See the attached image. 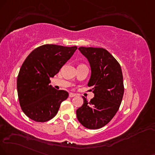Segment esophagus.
I'll return each mask as SVG.
<instances>
[{
	"label": "esophagus",
	"mask_w": 155,
	"mask_h": 155,
	"mask_svg": "<svg viewBox=\"0 0 155 155\" xmlns=\"http://www.w3.org/2000/svg\"><path fill=\"white\" fill-rule=\"evenodd\" d=\"M75 94H74V93H70V94H69V97H70V98H72V97H74L75 96Z\"/></svg>",
	"instance_id": "34e87169"
}]
</instances>
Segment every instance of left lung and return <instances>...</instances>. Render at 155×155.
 I'll list each match as a JSON object with an SVG mask.
<instances>
[{
	"label": "left lung",
	"mask_w": 155,
	"mask_h": 155,
	"mask_svg": "<svg viewBox=\"0 0 155 155\" xmlns=\"http://www.w3.org/2000/svg\"><path fill=\"white\" fill-rule=\"evenodd\" d=\"M88 60L91 76L88 85L94 98L88 101L83 96V104L76 110L83 127L97 129L109 123L121 104L124 93L123 74L118 61L104 48H78Z\"/></svg>",
	"instance_id": "left-lung-1"
}]
</instances>
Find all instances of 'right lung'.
<instances>
[{
    "label": "right lung",
    "mask_w": 155,
    "mask_h": 155,
    "mask_svg": "<svg viewBox=\"0 0 155 155\" xmlns=\"http://www.w3.org/2000/svg\"><path fill=\"white\" fill-rule=\"evenodd\" d=\"M78 47L45 45L28 54L17 78L19 104L23 112L34 121L45 122L54 118L68 93L57 91L50 83Z\"/></svg>",
    "instance_id": "1"
}]
</instances>
